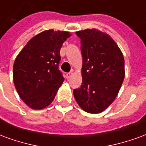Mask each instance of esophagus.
Here are the masks:
<instances>
[{
    "instance_id": "obj_1",
    "label": "esophagus",
    "mask_w": 146,
    "mask_h": 146,
    "mask_svg": "<svg viewBox=\"0 0 146 146\" xmlns=\"http://www.w3.org/2000/svg\"><path fill=\"white\" fill-rule=\"evenodd\" d=\"M73 76V72H70V73H68L66 74L67 79H70V78H71V76Z\"/></svg>"
}]
</instances>
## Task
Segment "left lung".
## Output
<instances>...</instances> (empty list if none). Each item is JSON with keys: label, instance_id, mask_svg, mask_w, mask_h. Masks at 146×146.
<instances>
[{"label": "left lung", "instance_id": "1", "mask_svg": "<svg viewBox=\"0 0 146 146\" xmlns=\"http://www.w3.org/2000/svg\"><path fill=\"white\" fill-rule=\"evenodd\" d=\"M80 39L83 57L82 84L73 90L83 110L99 113L116 97L124 79V59L121 51L108 34L95 29L76 32Z\"/></svg>", "mask_w": 146, "mask_h": 146}]
</instances>
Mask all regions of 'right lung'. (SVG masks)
Listing matches in <instances>:
<instances>
[{
	"instance_id": "add662e5",
	"label": "right lung",
	"mask_w": 146,
	"mask_h": 146,
	"mask_svg": "<svg viewBox=\"0 0 146 146\" xmlns=\"http://www.w3.org/2000/svg\"><path fill=\"white\" fill-rule=\"evenodd\" d=\"M70 34L45 30L30 40L15 58V87L22 100L33 110L47 107L64 81L59 70L60 49Z\"/></svg>"
}]
</instances>
